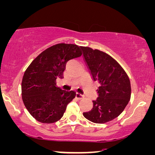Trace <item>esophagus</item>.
Segmentation results:
<instances>
[{"label":"esophagus","instance_id":"1","mask_svg":"<svg viewBox=\"0 0 155 155\" xmlns=\"http://www.w3.org/2000/svg\"><path fill=\"white\" fill-rule=\"evenodd\" d=\"M75 97L76 98H77L78 99H79V100H81V99H82V98H83V95H81V93H76V94H75Z\"/></svg>","mask_w":155,"mask_h":155}]
</instances>
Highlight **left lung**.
<instances>
[{
	"mask_svg": "<svg viewBox=\"0 0 155 155\" xmlns=\"http://www.w3.org/2000/svg\"><path fill=\"white\" fill-rule=\"evenodd\" d=\"M91 78L98 81V97L93 108L83 116L95 124H104L118 117L131 98V83L127 74L116 61L104 51L81 47Z\"/></svg>",
	"mask_w": 155,
	"mask_h": 155,
	"instance_id": "8db88e82",
	"label": "left lung"
}]
</instances>
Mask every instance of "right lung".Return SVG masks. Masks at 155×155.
Segmentation results:
<instances>
[{"mask_svg":"<svg viewBox=\"0 0 155 155\" xmlns=\"http://www.w3.org/2000/svg\"><path fill=\"white\" fill-rule=\"evenodd\" d=\"M81 47L60 43L40 53L25 71L21 82L24 104L38 121L52 124L60 119L75 92L56 86L57 78H62L66 63L81 57Z\"/></svg>","mask_w":155,"mask_h":155,"instance_id":"1","label":"right lung"}]
</instances>
